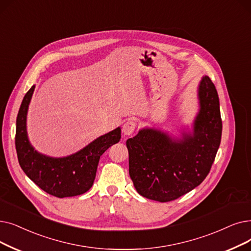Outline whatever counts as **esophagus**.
<instances>
[{
	"mask_svg": "<svg viewBox=\"0 0 251 251\" xmlns=\"http://www.w3.org/2000/svg\"><path fill=\"white\" fill-rule=\"evenodd\" d=\"M135 127H136V124L134 121H131V120H129V121H127L124 125H123V128H122V131H123V134L128 136V135H131L134 130H135Z\"/></svg>",
	"mask_w": 251,
	"mask_h": 251,
	"instance_id": "34e87169",
	"label": "esophagus"
}]
</instances>
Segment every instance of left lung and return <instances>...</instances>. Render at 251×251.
Instances as JSON below:
<instances>
[{
  "label": "left lung",
  "instance_id": "obj_1",
  "mask_svg": "<svg viewBox=\"0 0 251 251\" xmlns=\"http://www.w3.org/2000/svg\"><path fill=\"white\" fill-rule=\"evenodd\" d=\"M199 111L192 130L180 137L154 127L140 129L126 141L129 176L145 198L168 202L189 193L209 173L222 138L220 100L214 84L203 75L198 85Z\"/></svg>",
  "mask_w": 251,
  "mask_h": 251
}]
</instances>
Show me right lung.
I'll return each instance as SVG.
<instances>
[{
	"label": "right lung",
	"instance_id": "obj_1",
	"mask_svg": "<svg viewBox=\"0 0 251 251\" xmlns=\"http://www.w3.org/2000/svg\"><path fill=\"white\" fill-rule=\"evenodd\" d=\"M35 85L25 95L16 119L15 147L20 167L29 179L46 193L58 198L74 197L88 191L95 179L100 156L119 143L121 128L97 137L82 150L67 157L41 154L29 143L26 130L28 105Z\"/></svg>",
	"mask_w": 251,
	"mask_h": 251
}]
</instances>
